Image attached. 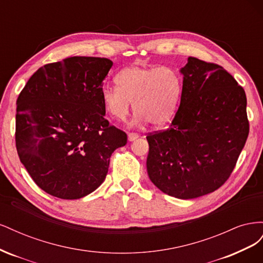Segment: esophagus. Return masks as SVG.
Masks as SVG:
<instances>
[{
    "label": "esophagus",
    "instance_id": "esophagus-1",
    "mask_svg": "<svg viewBox=\"0 0 263 263\" xmlns=\"http://www.w3.org/2000/svg\"><path fill=\"white\" fill-rule=\"evenodd\" d=\"M139 137V135L136 133H128V140L129 141H134L136 140Z\"/></svg>",
    "mask_w": 263,
    "mask_h": 263
}]
</instances>
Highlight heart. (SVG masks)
Here are the masks:
<instances>
[{
    "mask_svg": "<svg viewBox=\"0 0 263 263\" xmlns=\"http://www.w3.org/2000/svg\"><path fill=\"white\" fill-rule=\"evenodd\" d=\"M117 86L102 91L106 113L124 121L133 108L136 123L150 122L154 126L168 123L176 113L181 95V80L170 67L130 66L115 79Z\"/></svg>",
    "mask_w": 263,
    "mask_h": 263,
    "instance_id": "heart-1",
    "label": "heart"
}]
</instances>
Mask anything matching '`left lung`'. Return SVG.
I'll return each instance as SVG.
<instances>
[{
	"label": "left lung",
	"mask_w": 263,
	"mask_h": 263,
	"mask_svg": "<svg viewBox=\"0 0 263 263\" xmlns=\"http://www.w3.org/2000/svg\"><path fill=\"white\" fill-rule=\"evenodd\" d=\"M180 72L181 102L170 128L147 136V171L163 193L190 200L227 181L249 122L245 90L224 68L189 57Z\"/></svg>",
	"instance_id": "8db88e82"
}]
</instances>
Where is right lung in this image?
<instances>
[{"instance_id": "right-lung-1", "label": "right lung", "mask_w": 263, "mask_h": 263, "mask_svg": "<svg viewBox=\"0 0 263 263\" xmlns=\"http://www.w3.org/2000/svg\"><path fill=\"white\" fill-rule=\"evenodd\" d=\"M113 62L70 57L48 63L18 95L15 141L21 162L46 193L77 200L105 180L109 158L127 135L109 126L103 81Z\"/></svg>"}]
</instances>
